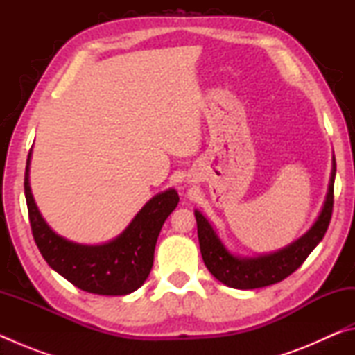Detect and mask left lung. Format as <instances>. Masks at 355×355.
Segmentation results:
<instances>
[{"mask_svg": "<svg viewBox=\"0 0 355 355\" xmlns=\"http://www.w3.org/2000/svg\"><path fill=\"white\" fill-rule=\"evenodd\" d=\"M335 172L336 164L334 156L327 196L315 224L296 241L277 252H272V254L258 257H239L232 254L205 216L199 209H196L197 235H199L203 263L208 271L220 284L236 288V290H255V288L274 285L291 275L326 235L330 218H332Z\"/></svg>", "mask_w": 355, "mask_h": 355, "instance_id": "obj_1", "label": "left lung"}]
</instances>
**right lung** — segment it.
Instances as JSON below:
<instances>
[{
	"mask_svg": "<svg viewBox=\"0 0 355 355\" xmlns=\"http://www.w3.org/2000/svg\"><path fill=\"white\" fill-rule=\"evenodd\" d=\"M29 164L31 152L25 172L28 214L34 241L50 268L76 288L92 294L125 296L142 286L152 271L161 227L178 205V192L169 188L152 197L111 241L80 244L58 235L42 218L29 186Z\"/></svg>",
	"mask_w": 355,
	"mask_h": 355,
	"instance_id": "obj_1",
	"label": "right lung"
}]
</instances>
